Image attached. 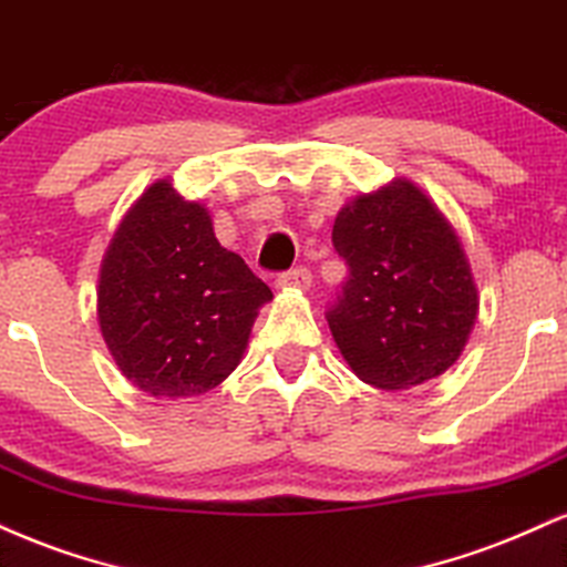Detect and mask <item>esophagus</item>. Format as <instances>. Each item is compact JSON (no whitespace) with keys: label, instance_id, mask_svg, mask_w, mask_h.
I'll list each match as a JSON object with an SVG mask.
<instances>
[{"label":"esophagus","instance_id":"esophagus-1","mask_svg":"<svg viewBox=\"0 0 567 567\" xmlns=\"http://www.w3.org/2000/svg\"><path fill=\"white\" fill-rule=\"evenodd\" d=\"M312 284V272L310 268H305V265H299V268H291L278 276V286H284V289H310Z\"/></svg>","mask_w":567,"mask_h":567}]
</instances>
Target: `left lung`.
Wrapping results in <instances>:
<instances>
[{
  "instance_id": "8db88e82",
  "label": "left lung",
  "mask_w": 567,
  "mask_h": 567,
  "mask_svg": "<svg viewBox=\"0 0 567 567\" xmlns=\"http://www.w3.org/2000/svg\"><path fill=\"white\" fill-rule=\"evenodd\" d=\"M350 276L326 310L344 361L365 384L405 390L462 355L477 289L454 228L409 179L358 196L331 233Z\"/></svg>"
}]
</instances>
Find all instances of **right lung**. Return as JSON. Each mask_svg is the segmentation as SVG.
Wrapping results in <instances>:
<instances>
[{
	"instance_id": "add662e5",
	"label": "right lung",
	"mask_w": 567,
	"mask_h": 567,
	"mask_svg": "<svg viewBox=\"0 0 567 567\" xmlns=\"http://www.w3.org/2000/svg\"><path fill=\"white\" fill-rule=\"evenodd\" d=\"M268 299V284L219 246L209 212L162 179L113 233L100 268L97 321L137 390L193 398L236 369Z\"/></svg>"
}]
</instances>
